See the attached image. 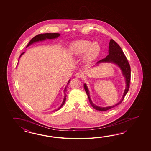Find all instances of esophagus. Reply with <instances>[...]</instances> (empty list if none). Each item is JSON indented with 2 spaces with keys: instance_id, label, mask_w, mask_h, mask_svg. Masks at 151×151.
<instances>
[{
  "instance_id": "esophagus-1",
  "label": "esophagus",
  "mask_w": 151,
  "mask_h": 151,
  "mask_svg": "<svg viewBox=\"0 0 151 151\" xmlns=\"http://www.w3.org/2000/svg\"><path fill=\"white\" fill-rule=\"evenodd\" d=\"M75 77H77L78 78H80L83 77V74L80 72H77L75 74Z\"/></svg>"
}]
</instances>
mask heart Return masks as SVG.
Segmentation results:
<instances>
[{"mask_svg":"<svg viewBox=\"0 0 151 151\" xmlns=\"http://www.w3.org/2000/svg\"><path fill=\"white\" fill-rule=\"evenodd\" d=\"M101 47L97 42L82 39L73 42L68 49L70 55L73 57H80L86 63L94 61L99 56Z\"/></svg>","mask_w":151,"mask_h":151,"instance_id":"b5f03b06","label":"heart"}]
</instances>
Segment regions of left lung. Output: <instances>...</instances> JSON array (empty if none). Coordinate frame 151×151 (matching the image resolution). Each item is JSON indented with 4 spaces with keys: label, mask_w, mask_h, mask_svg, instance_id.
I'll list each match as a JSON object with an SVG mask.
<instances>
[{
    "label": "left lung",
    "mask_w": 151,
    "mask_h": 151,
    "mask_svg": "<svg viewBox=\"0 0 151 151\" xmlns=\"http://www.w3.org/2000/svg\"><path fill=\"white\" fill-rule=\"evenodd\" d=\"M109 55L104 58L103 59L98 61L96 65H99L100 63H113L119 67L122 72L123 76L125 78L126 83V87L124 92L123 93L122 99L119 101L118 103L116 104L113 106H107V107H100L96 106L93 104L92 100L90 98V92L89 90L87 87L86 84L84 83L83 87L84 89L86 91L88 99L91 105L93 107L94 109L101 111H106L109 109L113 108L116 106L119 105L122 103L124 97L128 92V90L129 88V83H130V79H131V68L129 64L128 60L124 55V52H122L121 47L114 40L111 39L109 43Z\"/></svg>",
    "instance_id": "1"
}]
</instances>
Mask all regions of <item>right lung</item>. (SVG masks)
<instances>
[{
  "mask_svg": "<svg viewBox=\"0 0 151 151\" xmlns=\"http://www.w3.org/2000/svg\"><path fill=\"white\" fill-rule=\"evenodd\" d=\"M60 35L59 33H44V34H39V35H35V37H33V38L30 40V42H29L28 45H27L26 47H29V46L32 45V44H33V43H35V42H37L44 41V40H46V39H53L57 38L59 37ZM24 53H25V52L22 53L21 54V55H20L19 58V59H20V58L21 57V56H22V55H23ZM70 79H70V80H68V83H67V85H68V84L70 82ZM66 91H67V86L65 87L64 91L65 96L64 98L63 101V103H62L61 105H60V106L58 108V109H55V110L54 111L59 110V109H60V108L62 107V106L64 105V104L65 103V101H66Z\"/></svg>",
  "mask_w": 151,
  "mask_h": 151,
  "instance_id": "add662e5",
  "label": "right lung"
}]
</instances>
